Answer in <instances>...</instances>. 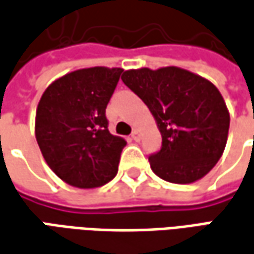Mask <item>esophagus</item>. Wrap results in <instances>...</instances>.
Returning <instances> with one entry per match:
<instances>
[{"mask_svg": "<svg viewBox=\"0 0 254 254\" xmlns=\"http://www.w3.org/2000/svg\"><path fill=\"white\" fill-rule=\"evenodd\" d=\"M130 137H132L134 141H137L139 139H140V133H139L137 130H133V132H132V134H130Z\"/></svg>", "mask_w": 254, "mask_h": 254, "instance_id": "esophagus-1", "label": "esophagus"}]
</instances>
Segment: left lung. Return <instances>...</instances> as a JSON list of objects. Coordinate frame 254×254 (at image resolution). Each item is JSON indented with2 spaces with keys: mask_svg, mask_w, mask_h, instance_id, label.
Masks as SVG:
<instances>
[{
  "mask_svg": "<svg viewBox=\"0 0 254 254\" xmlns=\"http://www.w3.org/2000/svg\"><path fill=\"white\" fill-rule=\"evenodd\" d=\"M122 82L149 107L160 129L161 149L149 157L157 177L192 184L208 174L228 139L229 113L218 89L177 66L125 70Z\"/></svg>",
  "mask_w": 254,
  "mask_h": 254,
  "instance_id": "obj_1",
  "label": "left lung"
}]
</instances>
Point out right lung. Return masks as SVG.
Wrapping results in <instances>:
<instances>
[{
  "mask_svg": "<svg viewBox=\"0 0 254 254\" xmlns=\"http://www.w3.org/2000/svg\"><path fill=\"white\" fill-rule=\"evenodd\" d=\"M124 69H79L43 93L36 113V139L48 167L69 185L91 189L118 172L127 141L108 130L105 108Z\"/></svg>",
  "mask_w": 254,
  "mask_h": 254,
  "instance_id": "add662e5",
  "label": "right lung"
}]
</instances>
